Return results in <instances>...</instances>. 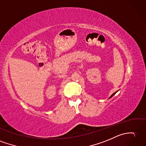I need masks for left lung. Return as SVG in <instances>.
<instances>
[{
	"instance_id": "1",
	"label": "left lung",
	"mask_w": 146,
	"mask_h": 146,
	"mask_svg": "<svg viewBox=\"0 0 146 146\" xmlns=\"http://www.w3.org/2000/svg\"><path fill=\"white\" fill-rule=\"evenodd\" d=\"M116 92H115V93H113V94H112V95H111V96L110 98H111V97H112V96H113V95H114V94H116Z\"/></svg>"
}]
</instances>
